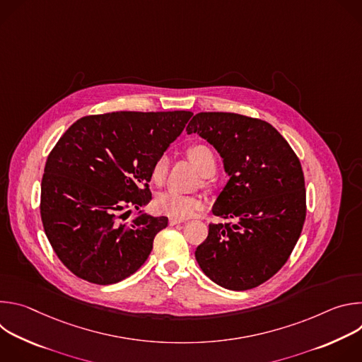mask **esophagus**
I'll list each match as a JSON object with an SVG mask.
<instances>
[{
	"label": "esophagus",
	"mask_w": 362,
	"mask_h": 362,
	"mask_svg": "<svg viewBox=\"0 0 362 362\" xmlns=\"http://www.w3.org/2000/svg\"><path fill=\"white\" fill-rule=\"evenodd\" d=\"M185 219H180V218H170L169 219V223L170 225H179V223H183Z\"/></svg>",
	"instance_id": "1"
}]
</instances>
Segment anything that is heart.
I'll list each match as a JSON object with an SVG mask.
<instances>
[{"label": "heart", "mask_w": 362, "mask_h": 362, "mask_svg": "<svg viewBox=\"0 0 362 362\" xmlns=\"http://www.w3.org/2000/svg\"><path fill=\"white\" fill-rule=\"evenodd\" d=\"M187 156L192 163L197 168V170L204 176L209 177L216 172V158L214 151L202 143L192 144L187 148ZM169 168V158L168 154H160V156L154 160L151 166V180L160 183L166 177ZM200 199L196 196H187L177 192H165L160 193L156 200H154V209L159 214L169 215L172 218H187L194 211L200 208Z\"/></svg>", "instance_id": "heart-1"}]
</instances>
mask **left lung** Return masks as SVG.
<instances>
[{"label":"left lung","instance_id":"obj_1","mask_svg":"<svg viewBox=\"0 0 362 362\" xmlns=\"http://www.w3.org/2000/svg\"><path fill=\"white\" fill-rule=\"evenodd\" d=\"M221 154L229 180L194 250L206 276L230 291L272 278L288 261L305 222V180L296 154L269 123L235 113H197L186 127Z\"/></svg>","mask_w":362,"mask_h":362}]
</instances>
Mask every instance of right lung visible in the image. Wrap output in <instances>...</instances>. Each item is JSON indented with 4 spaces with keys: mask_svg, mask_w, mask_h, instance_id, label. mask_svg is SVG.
<instances>
[{
    "mask_svg": "<svg viewBox=\"0 0 362 362\" xmlns=\"http://www.w3.org/2000/svg\"><path fill=\"white\" fill-rule=\"evenodd\" d=\"M192 112H116L77 120L51 150L41 180V221L59 259L76 276L117 284L148 257L168 218L146 206L151 166L183 132Z\"/></svg>",
    "mask_w": 362,
    "mask_h": 362,
    "instance_id": "right-lung-1",
    "label": "right lung"
}]
</instances>
